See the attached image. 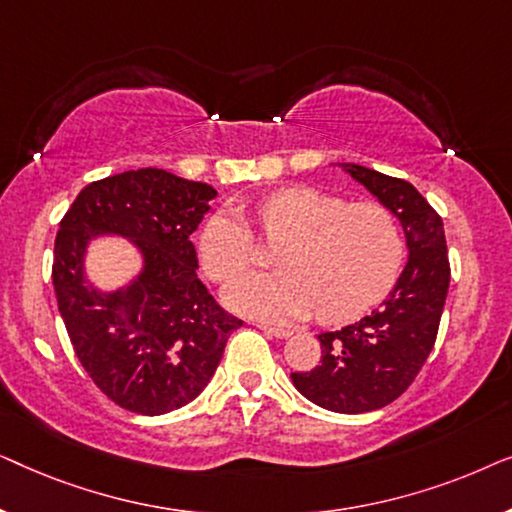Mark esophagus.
<instances>
[{
	"label": "esophagus",
	"instance_id": "esophagus-1",
	"mask_svg": "<svg viewBox=\"0 0 512 512\" xmlns=\"http://www.w3.org/2000/svg\"><path fill=\"white\" fill-rule=\"evenodd\" d=\"M258 328H261L263 333H268V335H272V338H279V340H286V338H291V333H293V331H289V328L268 326V324H261V326H258Z\"/></svg>",
	"mask_w": 512,
	"mask_h": 512
}]
</instances>
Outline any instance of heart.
<instances>
[{
  "label": "heart",
  "mask_w": 512,
  "mask_h": 512,
  "mask_svg": "<svg viewBox=\"0 0 512 512\" xmlns=\"http://www.w3.org/2000/svg\"><path fill=\"white\" fill-rule=\"evenodd\" d=\"M263 240L282 244L272 275L228 284L226 303L258 319L289 321L317 312L326 324H347L380 303L403 265L405 242L398 216L380 202H356L293 186L254 205ZM202 270L216 282L256 263V237L230 209L205 221L198 237Z\"/></svg>",
  "instance_id": "heart-1"
}]
</instances>
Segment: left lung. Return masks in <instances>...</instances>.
<instances>
[{"instance_id": "obj_1", "label": "left lung", "mask_w": 512, "mask_h": 512, "mask_svg": "<svg viewBox=\"0 0 512 512\" xmlns=\"http://www.w3.org/2000/svg\"><path fill=\"white\" fill-rule=\"evenodd\" d=\"M340 167L398 216L408 263L377 310L319 335L321 363L310 373H291V382L319 408L361 415L396 401L429 359L450 286V261L443 219L415 186L363 165Z\"/></svg>"}]
</instances>
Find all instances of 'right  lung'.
Instances as JSON below:
<instances>
[{
    "mask_svg": "<svg viewBox=\"0 0 512 512\" xmlns=\"http://www.w3.org/2000/svg\"><path fill=\"white\" fill-rule=\"evenodd\" d=\"M214 198L209 184L142 167L88 184L60 221L53 286L69 340L102 394L137 415L198 398L242 326L195 275L191 235ZM104 234L128 239L143 261L111 292L85 272L89 242Z\"/></svg>",
    "mask_w": 512,
    "mask_h": 512,
    "instance_id": "add662e5",
    "label": "right lung"
}]
</instances>
